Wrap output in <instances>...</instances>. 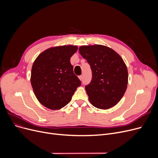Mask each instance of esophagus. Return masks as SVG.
<instances>
[{"instance_id":"34e87169","label":"esophagus","mask_w":158,"mask_h":158,"mask_svg":"<svg viewBox=\"0 0 158 158\" xmlns=\"http://www.w3.org/2000/svg\"><path fill=\"white\" fill-rule=\"evenodd\" d=\"M79 79L81 81H82V79H83V76H82V75H81V76H79Z\"/></svg>"}]
</instances>
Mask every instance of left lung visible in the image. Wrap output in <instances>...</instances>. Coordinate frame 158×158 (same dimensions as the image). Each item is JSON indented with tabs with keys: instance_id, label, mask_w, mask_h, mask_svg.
I'll list each match as a JSON object with an SVG mask.
<instances>
[{
	"instance_id": "8db88e82",
	"label": "left lung",
	"mask_w": 158,
	"mask_h": 158,
	"mask_svg": "<svg viewBox=\"0 0 158 158\" xmlns=\"http://www.w3.org/2000/svg\"><path fill=\"white\" fill-rule=\"evenodd\" d=\"M81 55L90 65L92 78L85 86L89 101L98 109L115 106L126 92L128 82L127 66L113 49L101 45L81 46Z\"/></svg>"
}]
</instances>
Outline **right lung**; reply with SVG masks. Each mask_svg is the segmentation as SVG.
Masks as SVG:
<instances>
[{
    "mask_svg": "<svg viewBox=\"0 0 158 158\" xmlns=\"http://www.w3.org/2000/svg\"><path fill=\"white\" fill-rule=\"evenodd\" d=\"M77 46L63 45L47 49L32 66L31 82L38 101L52 110L68 104L81 82L73 72L70 57Z\"/></svg>",
    "mask_w": 158,
    "mask_h": 158,
    "instance_id": "add662e5",
    "label": "right lung"
}]
</instances>
